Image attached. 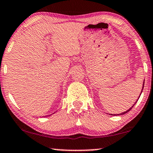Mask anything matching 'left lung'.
Returning <instances> with one entry per match:
<instances>
[{"label": "left lung", "mask_w": 153, "mask_h": 153, "mask_svg": "<svg viewBox=\"0 0 153 153\" xmlns=\"http://www.w3.org/2000/svg\"><path fill=\"white\" fill-rule=\"evenodd\" d=\"M143 87H144V81H143V87H142V90H143ZM141 92H142V91H141ZM140 95H141V94H140ZM139 97H140V96H139ZM133 105H132V107H133ZM132 108H130L129 110H127V111H126V112H122V113H121V114H111V115H119V114H126V113H127V112H129V111H130V110L132 109Z\"/></svg>", "instance_id": "1"}]
</instances>
